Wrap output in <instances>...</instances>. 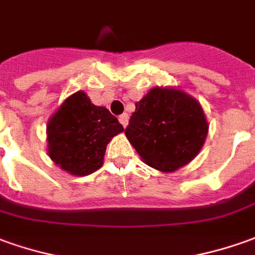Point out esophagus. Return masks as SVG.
Here are the masks:
<instances>
[{
  "label": "esophagus",
  "instance_id": "1",
  "mask_svg": "<svg viewBox=\"0 0 255 255\" xmlns=\"http://www.w3.org/2000/svg\"><path fill=\"white\" fill-rule=\"evenodd\" d=\"M119 122L122 124L124 128H126V126H128V122H129V117H128V114H122V115L119 117Z\"/></svg>",
  "mask_w": 255,
  "mask_h": 255
}]
</instances>
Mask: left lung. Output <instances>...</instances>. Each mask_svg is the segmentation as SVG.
Instances as JSON below:
<instances>
[{"instance_id":"left-lung-1","label":"left lung","mask_w":255,"mask_h":255,"mask_svg":"<svg viewBox=\"0 0 255 255\" xmlns=\"http://www.w3.org/2000/svg\"><path fill=\"white\" fill-rule=\"evenodd\" d=\"M125 134L143 162L175 172L197 157L208 134L203 107L175 87H154L136 103Z\"/></svg>"}]
</instances>
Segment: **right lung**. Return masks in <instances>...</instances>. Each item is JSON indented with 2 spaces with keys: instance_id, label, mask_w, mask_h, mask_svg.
<instances>
[{
  "instance_id": "right-lung-1",
  "label": "right lung",
  "mask_w": 255,
  "mask_h": 255,
  "mask_svg": "<svg viewBox=\"0 0 255 255\" xmlns=\"http://www.w3.org/2000/svg\"><path fill=\"white\" fill-rule=\"evenodd\" d=\"M124 126L105 107H97L84 91L59 105L47 122L48 157L73 176H87L104 164L107 144Z\"/></svg>"
}]
</instances>
